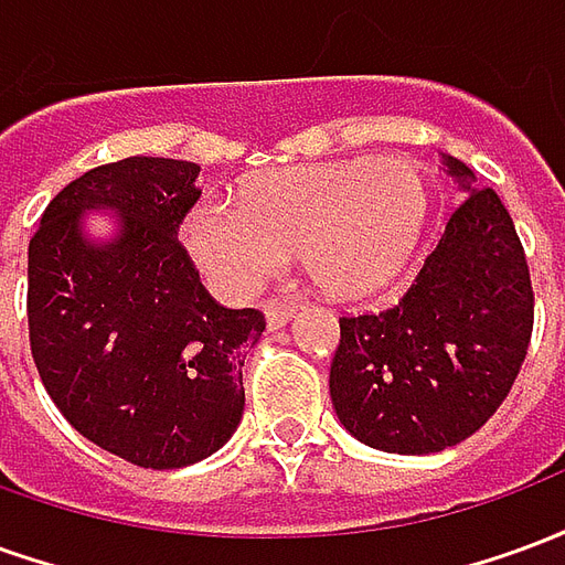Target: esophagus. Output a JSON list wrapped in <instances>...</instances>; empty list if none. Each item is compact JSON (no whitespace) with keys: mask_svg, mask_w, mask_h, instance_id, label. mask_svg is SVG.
Returning <instances> with one entry per match:
<instances>
[{"mask_svg":"<svg viewBox=\"0 0 565 565\" xmlns=\"http://www.w3.org/2000/svg\"><path fill=\"white\" fill-rule=\"evenodd\" d=\"M294 306H275V302L266 306V323H269V330H281L284 323L294 318Z\"/></svg>","mask_w":565,"mask_h":565,"instance_id":"1","label":"esophagus"}]
</instances>
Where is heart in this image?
<instances>
[{
    "mask_svg": "<svg viewBox=\"0 0 565 565\" xmlns=\"http://www.w3.org/2000/svg\"><path fill=\"white\" fill-rule=\"evenodd\" d=\"M424 209V178L412 162H315L259 178L238 202H202L186 223V245L238 296L257 294L299 254L327 294L366 299L403 271Z\"/></svg>",
    "mask_w": 565,
    "mask_h": 565,
    "instance_id": "heart-1",
    "label": "heart"
}]
</instances>
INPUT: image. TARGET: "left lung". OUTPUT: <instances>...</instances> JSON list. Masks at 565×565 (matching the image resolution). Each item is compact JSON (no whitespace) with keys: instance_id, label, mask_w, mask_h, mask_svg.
Wrapping results in <instances>:
<instances>
[{"instance_id":"obj_1","label":"left lung","mask_w":565,"mask_h":565,"mask_svg":"<svg viewBox=\"0 0 565 565\" xmlns=\"http://www.w3.org/2000/svg\"><path fill=\"white\" fill-rule=\"evenodd\" d=\"M469 190L396 306L342 315L330 396L344 429L387 454H436L493 417L533 335V284L509 209Z\"/></svg>"}]
</instances>
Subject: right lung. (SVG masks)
<instances>
[{"label": "right lung", "instance_id": "add662e5", "mask_svg": "<svg viewBox=\"0 0 565 565\" xmlns=\"http://www.w3.org/2000/svg\"><path fill=\"white\" fill-rule=\"evenodd\" d=\"M199 166L105 162L66 184L30 242V348L68 424L120 460L181 469L223 448L245 412L242 366L266 330L259 308H226L199 281L178 230ZM111 207L121 233L93 246L79 214Z\"/></svg>", "mask_w": 565, "mask_h": 565}]
</instances>
